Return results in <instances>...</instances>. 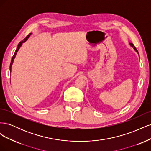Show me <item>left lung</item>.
<instances>
[{
	"label": "left lung",
	"mask_w": 151,
	"mask_h": 151,
	"mask_svg": "<svg viewBox=\"0 0 151 151\" xmlns=\"http://www.w3.org/2000/svg\"><path fill=\"white\" fill-rule=\"evenodd\" d=\"M130 46H131L132 48H134V49L135 51L136 52H137V53L139 54V52H138V51H137V49H136V48L134 47V45L133 44H132V43H130Z\"/></svg>",
	"instance_id": "1"
}]
</instances>
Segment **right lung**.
Masks as SVG:
<instances>
[{
    "mask_svg": "<svg viewBox=\"0 0 151 151\" xmlns=\"http://www.w3.org/2000/svg\"><path fill=\"white\" fill-rule=\"evenodd\" d=\"M31 33H30V34H29L28 36H26V38H24V40L23 41H21V42L18 44V45H17V49H16V52H15V53H14V55H13V57H12V60H11V64H10V72H11V67H12V63H13V62H14V58L16 57V54H17V51L18 50H19V49L20 48V47L22 46V43H24L26 41L28 40V38L30 36V35H31Z\"/></svg>",
    "mask_w": 151,
    "mask_h": 151,
    "instance_id": "right-lung-1",
    "label": "right lung"
}]
</instances>
